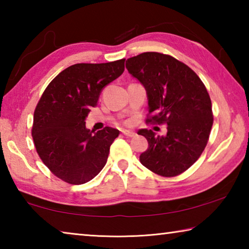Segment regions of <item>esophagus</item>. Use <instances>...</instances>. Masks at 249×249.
Instances as JSON below:
<instances>
[{
    "label": "esophagus",
    "mask_w": 249,
    "mask_h": 249,
    "mask_svg": "<svg viewBox=\"0 0 249 249\" xmlns=\"http://www.w3.org/2000/svg\"><path fill=\"white\" fill-rule=\"evenodd\" d=\"M122 133H123L125 136L127 137H134L135 136V133L133 132V130H128V129H123L122 130Z\"/></svg>",
    "instance_id": "1"
}]
</instances>
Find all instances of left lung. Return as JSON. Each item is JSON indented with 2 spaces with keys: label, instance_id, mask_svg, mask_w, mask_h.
<instances>
[{
  "label": "left lung",
  "instance_id": "8db88e82",
  "mask_svg": "<svg viewBox=\"0 0 249 249\" xmlns=\"http://www.w3.org/2000/svg\"><path fill=\"white\" fill-rule=\"evenodd\" d=\"M126 69L144 86L147 121L167 125L165 136L140 129L148 148L140 160L147 169L175 177L189 169L208 144L213 125L212 103L206 88L191 68L160 53H142L126 60Z\"/></svg>",
  "mask_w": 249,
  "mask_h": 249
}]
</instances>
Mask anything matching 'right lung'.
<instances>
[{
  "label": "right lung",
  "mask_w": 249,
  "mask_h": 249,
  "mask_svg": "<svg viewBox=\"0 0 249 249\" xmlns=\"http://www.w3.org/2000/svg\"><path fill=\"white\" fill-rule=\"evenodd\" d=\"M125 59L107 64H75L46 88L34 112L32 136L40 159L59 179L83 184L98 176L120 130L94 132L86 117L104 87L124 71Z\"/></svg>",
  "instance_id": "add662e5"
}]
</instances>
